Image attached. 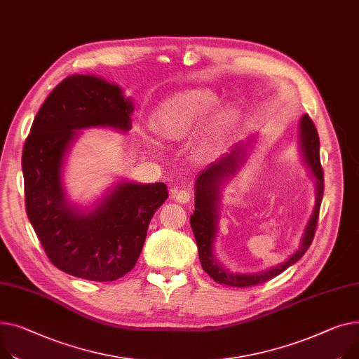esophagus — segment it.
<instances>
[{
	"label": "esophagus",
	"mask_w": 359,
	"mask_h": 359,
	"mask_svg": "<svg viewBox=\"0 0 359 359\" xmlns=\"http://www.w3.org/2000/svg\"><path fill=\"white\" fill-rule=\"evenodd\" d=\"M172 196L176 202H180V203H187L190 201V198H192V192H190L189 189H173L172 190Z\"/></svg>",
	"instance_id": "34e87169"
}]
</instances>
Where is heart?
I'll return each mask as SVG.
<instances>
[{"instance_id":"obj_1","label":"heart","mask_w":359,"mask_h":359,"mask_svg":"<svg viewBox=\"0 0 359 359\" xmlns=\"http://www.w3.org/2000/svg\"><path fill=\"white\" fill-rule=\"evenodd\" d=\"M219 97L206 88L184 89L167 97L156 108L153 123L157 133L169 140H179L196 131L217 108ZM233 121L232 109L226 108L213 116L212 134L225 133Z\"/></svg>"}]
</instances>
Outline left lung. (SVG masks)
<instances>
[{"instance_id":"1","label":"left lung","mask_w":359,"mask_h":359,"mask_svg":"<svg viewBox=\"0 0 359 359\" xmlns=\"http://www.w3.org/2000/svg\"><path fill=\"white\" fill-rule=\"evenodd\" d=\"M299 138H300V150L303 154L307 167L316 179V205L312 217H310L299 250L281 262L277 267H271L266 271L259 273H231L225 270L219 262L215 259L213 255V241L218 229V209H219V192L224 182L236 173L238 165L245 157V146L236 144L231 149L229 153L222 156L218 161L212 163L208 169L199 173L195 182V212L190 217V226L196 238V244L199 250V259L202 269L206 274L217 283L232 285V287H250L259 283L269 281L270 278L278 276L285 269L293 266L299 261L307 248L313 241L316 232V225L319 219V210L323 198V169L320 165L319 154V135L318 130L309 115H303L299 124Z\"/></svg>"}]
</instances>
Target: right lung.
<instances>
[{"instance_id": "obj_1", "label": "right lung", "mask_w": 359, "mask_h": 359, "mask_svg": "<svg viewBox=\"0 0 359 359\" xmlns=\"http://www.w3.org/2000/svg\"><path fill=\"white\" fill-rule=\"evenodd\" d=\"M133 111L118 85L72 75L46 98L24 144L27 217L53 266L70 276L114 281L131 271L153 215L169 198L164 183L121 182L88 212L66 199L62 169L78 130L128 131Z\"/></svg>"}]
</instances>
